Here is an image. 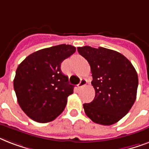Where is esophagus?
<instances>
[{
	"label": "esophagus",
	"instance_id": "34e87169",
	"mask_svg": "<svg viewBox=\"0 0 149 149\" xmlns=\"http://www.w3.org/2000/svg\"><path fill=\"white\" fill-rule=\"evenodd\" d=\"M86 84H87V80L85 79H81V80H80L79 84V88H82L84 86H86Z\"/></svg>",
	"mask_w": 149,
	"mask_h": 149
}]
</instances>
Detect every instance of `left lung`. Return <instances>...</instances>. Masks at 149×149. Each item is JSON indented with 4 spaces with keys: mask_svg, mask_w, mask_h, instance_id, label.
Wrapping results in <instances>:
<instances>
[{
    "mask_svg": "<svg viewBox=\"0 0 149 149\" xmlns=\"http://www.w3.org/2000/svg\"><path fill=\"white\" fill-rule=\"evenodd\" d=\"M91 65L95 97L84 104L94 123L111 125L125 117L136 100L139 78L132 63L122 54L106 48L78 47Z\"/></svg>",
    "mask_w": 149,
    "mask_h": 149,
    "instance_id": "left-lung-1",
    "label": "left lung"
}]
</instances>
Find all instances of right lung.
<instances>
[{"instance_id": "1", "label": "right lung", "mask_w": 149, "mask_h": 149, "mask_svg": "<svg viewBox=\"0 0 149 149\" xmlns=\"http://www.w3.org/2000/svg\"><path fill=\"white\" fill-rule=\"evenodd\" d=\"M76 52L70 45H56L35 52L20 63L14 89L22 111L35 121L55 120L65 107L73 85L61 71V63Z\"/></svg>"}]
</instances>
